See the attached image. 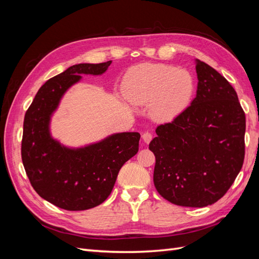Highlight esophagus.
Segmentation results:
<instances>
[{
	"label": "esophagus",
	"instance_id": "1",
	"mask_svg": "<svg viewBox=\"0 0 259 259\" xmlns=\"http://www.w3.org/2000/svg\"><path fill=\"white\" fill-rule=\"evenodd\" d=\"M152 138H153V136H152L151 133L146 132V133H144V134H143V140H144V142H145L146 144L150 143L151 140H152Z\"/></svg>",
	"mask_w": 259,
	"mask_h": 259
}]
</instances>
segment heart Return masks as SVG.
Instances as JSON below:
<instances>
[{
  "label": "heart",
  "instance_id": "obj_1",
  "mask_svg": "<svg viewBox=\"0 0 259 259\" xmlns=\"http://www.w3.org/2000/svg\"><path fill=\"white\" fill-rule=\"evenodd\" d=\"M122 91L133 105H150L158 122H171L189 107L195 82L189 71L163 64H140L125 73Z\"/></svg>",
  "mask_w": 259,
  "mask_h": 259
}]
</instances>
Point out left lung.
I'll list each match as a JSON object with an SVG mask.
<instances>
[{
	"mask_svg": "<svg viewBox=\"0 0 259 259\" xmlns=\"http://www.w3.org/2000/svg\"><path fill=\"white\" fill-rule=\"evenodd\" d=\"M197 96L170 123L155 130V189L170 203L204 207L223 198L245 154V113L237 92L205 62L195 60Z\"/></svg>",
	"mask_w": 259,
	"mask_h": 259,
	"instance_id": "8db88e82",
	"label": "left lung"
}]
</instances>
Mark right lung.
<instances>
[{"mask_svg":"<svg viewBox=\"0 0 259 259\" xmlns=\"http://www.w3.org/2000/svg\"><path fill=\"white\" fill-rule=\"evenodd\" d=\"M111 61L79 64L41 86L23 121L21 159L31 186L52 204L84 210L110 195L123 164L138 152L140 134L117 133L83 148L62 146L51 136L50 122L61 97L81 74L100 75Z\"/></svg>","mask_w":259,"mask_h":259,"instance_id":"add662e5","label":"right lung"}]
</instances>
